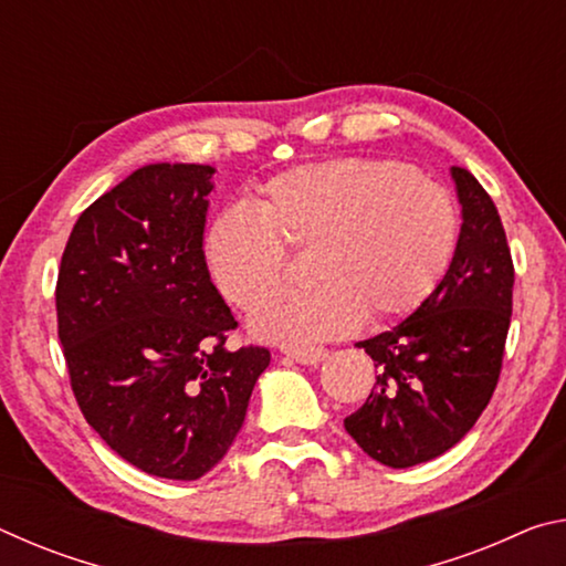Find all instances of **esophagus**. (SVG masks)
<instances>
[{"label":"esophagus","mask_w":566,"mask_h":566,"mask_svg":"<svg viewBox=\"0 0 566 566\" xmlns=\"http://www.w3.org/2000/svg\"><path fill=\"white\" fill-rule=\"evenodd\" d=\"M284 354L300 364H319L327 359L329 352L324 347H302V349H284Z\"/></svg>","instance_id":"esophagus-1"}]
</instances>
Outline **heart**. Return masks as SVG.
Here are the masks:
<instances>
[{
	"instance_id": "1",
	"label": "heart",
	"mask_w": 566,
	"mask_h": 566,
	"mask_svg": "<svg viewBox=\"0 0 566 566\" xmlns=\"http://www.w3.org/2000/svg\"><path fill=\"white\" fill-rule=\"evenodd\" d=\"M454 199L395 159L339 157L266 181L256 212L229 207L207 237L212 280L229 302L252 306L286 276V249L310 252V290L266 296L249 314L256 337L312 344L364 319L405 317L452 262Z\"/></svg>"
}]
</instances>
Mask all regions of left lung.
Segmentation results:
<instances>
[{
	"label": "left lung",
	"mask_w": 566,
	"mask_h": 566,
	"mask_svg": "<svg viewBox=\"0 0 566 566\" xmlns=\"http://www.w3.org/2000/svg\"><path fill=\"white\" fill-rule=\"evenodd\" d=\"M462 229L437 290L405 322L357 342L377 385L344 429L379 464L429 462L462 439L500 381L512 319L514 264L500 212L484 187L452 167Z\"/></svg>",
	"instance_id": "obj_1"
}]
</instances>
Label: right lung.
<instances>
[{
	"instance_id": "add662e5",
	"label": "right lung",
	"mask_w": 566,
	"mask_h": 566,
	"mask_svg": "<svg viewBox=\"0 0 566 566\" xmlns=\"http://www.w3.org/2000/svg\"><path fill=\"white\" fill-rule=\"evenodd\" d=\"M214 167L147 165L76 219L56 327L84 419L142 472L191 482L244 424L270 349L224 347L237 322L209 280Z\"/></svg>"
}]
</instances>
